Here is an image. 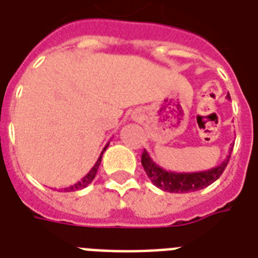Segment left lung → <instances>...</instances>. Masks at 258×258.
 <instances>
[{
    "instance_id": "obj_1",
    "label": "left lung",
    "mask_w": 258,
    "mask_h": 258,
    "mask_svg": "<svg viewBox=\"0 0 258 258\" xmlns=\"http://www.w3.org/2000/svg\"><path fill=\"white\" fill-rule=\"evenodd\" d=\"M228 99H230L228 93ZM233 151V145L229 149V154L226 155L222 163H220L213 169L205 170V171L196 172H174L167 171L166 169L161 167L153 161L147 151H143L142 154V166L145 169L146 174L153 182L154 186L161 188L163 191L169 192H191L198 191L201 188L208 187L209 184L216 182L224 172L225 167L228 166L229 158Z\"/></svg>"
}]
</instances>
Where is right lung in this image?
Wrapping results in <instances>:
<instances>
[{
	"mask_svg": "<svg viewBox=\"0 0 258 258\" xmlns=\"http://www.w3.org/2000/svg\"><path fill=\"white\" fill-rule=\"evenodd\" d=\"M109 143H107L105 145V147L103 149V151H101L100 157H99V159L96 161V163L93 165V167L91 170H89V172L87 174L86 176H83L82 179L79 180V182H76L75 184H72V186H70V187H66L64 188V191H76V190H82V188L87 187L91 182H92L93 179H95V176H96V172L97 170H99V166H100V162H101V157H103V153L105 151V149L108 147Z\"/></svg>",
	"mask_w": 258,
	"mask_h": 258,
	"instance_id": "add662e5",
	"label": "right lung"
}]
</instances>
